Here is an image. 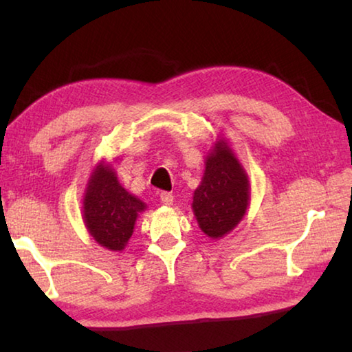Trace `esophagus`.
Listing matches in <instances>:
<instances>
[{
  "label": "esophagus",
  "mask_w": 352,
  "mask_h": 352,
  "mask_svg": "<svg viewBox=\"0 0 352 352\" xmlns=\"http://www.w3.org/2000/svg\"><path fill=\"white\" fill-rule=\"evenodd\" d=\"M160 200H162V204L166 206L174 205V195H172L170 192H162V195H160Z\"/></svg>",
  "instance_id": "1"
}]
</instances>
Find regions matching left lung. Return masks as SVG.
Returning <instances> with one entry per match:
<instances>
[{
    "instance_id": "8db88e82",
    "label": "left lung",
    "mask_w": 352,
    "mask_h": 352,
    "mask_svg": "<svg viewBox=\"0 0 352 352\" xmlns=\"http://www.w3.org/2000/svg\"><path fill=\"white\" fill-rule=\"evenodd\" d=\"M248 174L228 141L217 138L205 160V172L194 190L192 211L210 239L230 234L250 206Z\"/></svg>"
}]
</instances>
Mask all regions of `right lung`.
Segmentation results:
<instances>
[{
    "label": "right lung",
    "instance_id": "obj_1",
    "mask_svg": "<svg viewBox=\"0 0 352 352\" xmlns=\"http://www.w3.org/2000/svg\"><path fill=\"white\" fill-rule=\"evenodd\" d=\"M147 208L144 201L119 183L116 170L99 162L88 178L82 199V219L100 247L122 252L133 234L136 219Z\"/></svg>",
    "mask_w": 352,
    "mask_h": 352
}]
</instances>
